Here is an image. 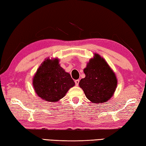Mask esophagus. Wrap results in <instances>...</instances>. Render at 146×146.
Segmentation results:
<instances>
[{"label": "esophagus", "mask_w": 146, "mask_h": 146, "mask_svg": "<svg viewBox=\"0 0 146 146\" xmlns=\"http://www.w3.org/2000/svg\"><path fill=\"white\" fill-rule=\"evenodd\" d=\"M79 82H80V80H78V79H77V80H75V84H76V86H78V84H79Z\"/></svg>", "instance_id": "esophagus-1"}]
</instances>
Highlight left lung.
<instances>
[{"instance_id": "left-lung-1", "label": "left lung", "mask_w": 146, "mask_h": 146, "mask_svg": "<svg viewBox=\"0 0 146 146\" xmlns=\"http://www.w3.org/2000/svg\"><path fill=\"white\" fill-rule=\"evenodd\" d=\"M86 76L79 82L86 97L95 104L106 102L114 94L117 86L115 73L102 57L95 53L84 70Z\"/></svg>"}]
</instances>
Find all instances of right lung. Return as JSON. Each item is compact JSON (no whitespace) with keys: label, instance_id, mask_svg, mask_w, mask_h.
Returning <instances> with one entry per match:
<instances>
[{"label":"right lung","instance_id":"right-lung-1","mask_svg":"<svg viewBox=\"0 0 146 146\" xmlns=\"http://www.w3.org/2000/svg\"><path fill=\"white\" fill-rule=\"evenodd\" d=\"M33 86L39 97L55 102L65 96L75 86V82L70 73L60 67L58 58H47L36 71L33 78Z\"/></svg>","mask_w":146,"mask_h":146}]
</instances>
